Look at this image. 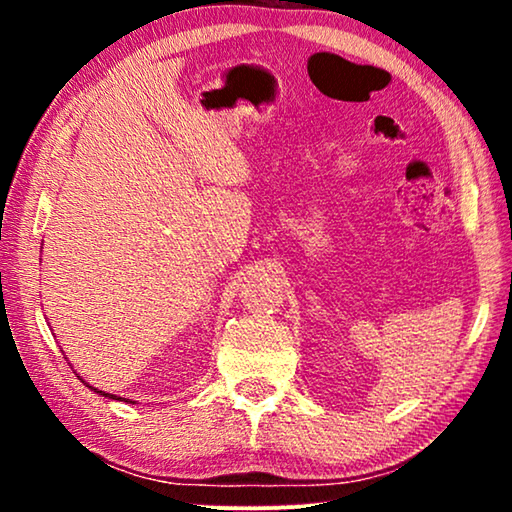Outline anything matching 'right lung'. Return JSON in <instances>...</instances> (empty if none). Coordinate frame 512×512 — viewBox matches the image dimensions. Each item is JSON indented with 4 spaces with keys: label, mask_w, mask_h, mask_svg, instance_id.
<instances>
[{
    "label": "right lung",
    "mask_w": 512,
    "mask_h": 512,
    "mask_svg": "<svg viewBox=\"0 0 512 512\" xmlns=\"http://www.w3.org/2000/svg\"><path fill=\"white\" fill-rule=\"evenodd\" d=\"M83 381V379H81ZM83 384L85 386H88V388H92V391L94 393H99L101 397H108V400H119V402H128V404H135V402H131V400H126V397H119V395H112V393H106V391H99V388H94V386H90L88 384V381H83Z\"/></svg>",
    "instance_id": "obj_1"
}]
</instances>
